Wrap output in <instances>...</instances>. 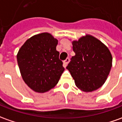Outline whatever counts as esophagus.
I'll use <instances>...</instances> for the list:
<instances>
[{
	"instance_id": "obj_1",
	"label": "esophagus",
	"mask_w": 122,
	"mask_h": 122,
	"mask_svg": "<svg viewBox=\"0 0 122 122\" xmlns=\"http://www.w3.org/2000/svg\"><path fill=\"white\" fill-rule=\"evenodd\" d=\"M70 62V58H67L65 60H64V62H63V63H64V66L66 68V66H67V64H68V62Z\"/></svg>"
}]
</instances>
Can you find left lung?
<instances>
[{
	"label": "left lung",
	"instance_id": "8db88e82",
	"mask_svg": "<svg viewBox=\"0 0 122 122\" xmlns=\"http://www.w3.org/2000/svg\"><path fill=\"white\" fill-rule=\"evenodd\" d=\"M76 55L66 68L76 85L84 92H92L104 84L112 64V56L107 47L92 36L86 35L72 42Z\"/></svg>",
	"mask_w": 122,
	"mask_h": 122
}]
</instances>
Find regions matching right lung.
<instances>
[{
  "label": "right lung",
  "mask_w": 122,
  "mask_h": 122,
  "mask_svg": "<svg viewBox=\"0 0 122 122\" xmlns=\"http://www.w3.org/2000/svg\"><path fill=\"white\" fill-rule=\"evenodd\" d=\"M58 40L49 33H41L28 39L17 54L22 77L34 91L44 93L58 84L64 71L56 50Z\"/></svg>",
  "instance_id": "right-lung-1"
}]
</instances>
